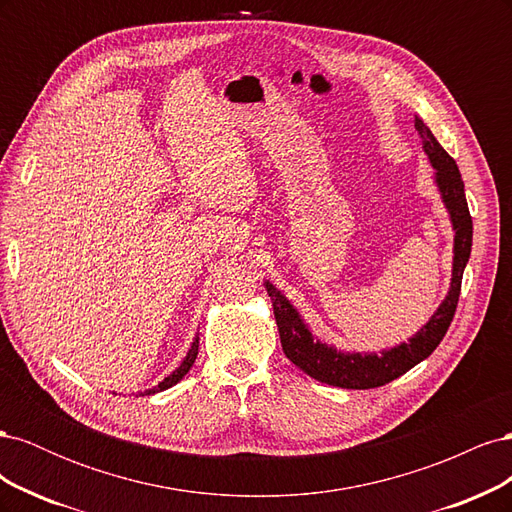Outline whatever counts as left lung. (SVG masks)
<instances>
[{
	"instance_id": "obj_1",
	"label": "left lung",
	"mask_w": 512,
	"mask_h": 512,
	"mask_svg": "<svg viewBox=\"0 0 512 512\" xmlns=\"http://www.w3.org/2000/svg\"><path fill=\"white\" fill-rule=\"evenodd\" d=\"M414 128L418 136H421L423 151L427 153L431 168L436 170L433 181H436V188L448 211V220H451L455 230L451 286H448L446 297L423 327L408 342H401L393 348H384L382 352L337 350L335 346L324 344L318 337H314L312 329L307 327L303 316L299 314V309L286 299L282 290H277L269 280H265L284 354L301 371H305L307 376H312L314 380L324 384L339 386V389H376V386L404 376L408 369L425 361L438 348L455 316L463 269H466L472 252V218L466 190H463V181L455 160L448 156L442 145L436 141V136L425 126L423 119L416 115Z\"/></svg>"
}]
</instances>
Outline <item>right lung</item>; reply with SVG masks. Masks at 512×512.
<instances>
[{
	"label": "right lung",
	"mask_w": 512,
	"mask_h": 512,
	"mask_svg": "<svg viewBox=\"0 0 512 512\" xmlns=\"http://www.w3.org/2000/svg\"><path fill=\"white\" fill-rule=\"evenodd\" d=\"M196 356H198V335L194 337V342H192L188 354H185V359L181 361V365L173 371V374H168L158 386H153V389H149V391H145V393H138V395H153V393H160V391L170 389V386H175V384L192 369V365H194V361H196Z\"/></svg>",
	"instance_id": "add662e5"
}]
</instances>
